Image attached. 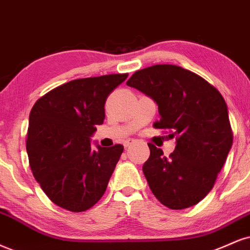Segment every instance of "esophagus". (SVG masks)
<instances>
[{
  "label": "esophagus",
  "mask_w": 250,
  "mask_h": 250,
  "mask_svg": "<svg viewBox=\"0 0 250 250\" xmlns=\"http://www.w3.org/2000/svg\"><path fill=\"white\" fill-rule=\"evenodd\" d=\"M133 142H134V140H130V138H129V140H125V142H123V146H125V148H128V146H130Z\"/></svg>",
  "instance_id": "esophagus-1"
}]
</instances>
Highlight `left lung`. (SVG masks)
I'll return each mask as SVG.
<instances>
[{
    "label": "left lung",
    "mask_w": 250,
    "mask_h": 250,
    "mask_svg": "<svg viewBox=\"0 0 250 250\" xmlns=\"http://www.w3.org/2000/svg\"><path fill=\"white\" fill-rule=\"evenodd\" d=\"M127 85L154 99L161 115L154 128L177 141L169 157L148 143L143 173L150 190L171 209L195 205L213 188L233 144L225 99L208 81L177 65L138 70Z\"/></svg>",
    "instance_id": "obj_1"
}]
</instances>
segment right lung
<instances>
[{
  "mask_svg": "<svg viewBox=\"0 0 250 250\" xmlns=\"http://www.w3.org/2000/svg\"><path fill=\"white\" fill-rule=\"evenodd\" d=\"M128 73L68 81L39 98L29 116L26 151L35 179L57 206L78 213L101 199L122 144L91 148L108 95Z\"/></svg>",
  "mask_w": 250,
  "mask_h": 250,
  "instance_id": "1",
  "label": "right lung"
}]
</instances>
